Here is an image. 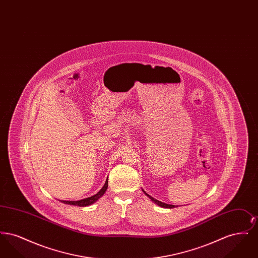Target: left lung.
<instances>
[{
	"label": "left lung",
	"instance_id": "left-lung-1",
	"mask_svg": "<svg viewBox=\"0 0 258 258\" xmlns=\"http://www.w3.org/2000/svg\"><path fill=\"white\" fill-rule=\"evenodd\" d=\"M145 192V191H144ZM145 195H147L146 192H145ZM148 196V195H147ZM149 197V196H148ZM155 203H157L159 206H160V207H163V208H174V205H169V204H165V203H163V202H160V201H159V200H157V199H154L153 197H149Z\"/></svg>",
	"mask_w": 258,
	"mask_h": 258
}]
</instances>
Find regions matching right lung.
I'll list each match as a JSON object with an SVG mask.
<instances>
[{
  "label": "right lung",
  "instance_id": "right-lung-1",
  "mask_svg": "<svg viewBox=\"0 0 258 258\" xmlns=\"http://www.w3.org/2000/svg\"><path fill=\"white\" fill-rule=\"evenodd\" d=\"M107 186H108V184H107V181H106V183L102 186V188L98 191L97 195H95V196H93V197H88V198L82 199V200H78V201H62V202L66 203V204L76 205V206H79V207L89 206V205L95 203V202L98 200V198H100V197L104 195V192H105L106 189H107Z\"/></svg>",
  "mask_w": 258,
  "mask_h": 258
}]
</instances>
